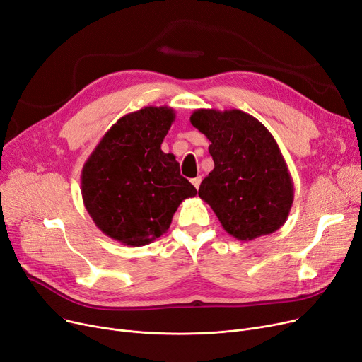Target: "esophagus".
<instances>
[{"instance_id": "obj_1", "label": "esophagus", "mask_w": 362, "mask_h": 362, "mask_svg": "<svg viewBox=\"0 0 362 362\" xmlns=\"http://www.w3.org/2000/svg\"><path fill=\"white\" fill-rule=\"evenodd\" d=\"M200 182H202V177H196V178L192 180V184H193L196 188L200 187Z\"/></svg>"}]
</instances>
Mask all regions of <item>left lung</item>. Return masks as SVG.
I'll list each match as a JSON object with an SVG mask.
<instances>
[{
  "instance_id": "1",
  "label": "left lung",
  "mask_w": 362,
  "mask_h": 362,
  "mask_svg": "<svg viewBox=\"0 0 362 362\" xmlns=\"http://www.w3.org/2000/svg\"><path fill=\"white\" fill-rule=\"evenodd\" d=\"M190 122L211 141L215 166L199 196L222 228L242 242L277 231L290 214L295 188L271 132L237 109H197Z\"/></svg>"
}]
</instances>
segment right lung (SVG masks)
I'll return each mask as SVG.
<instances>
[{"instance_id":"add662e5","label":"right lung","mask_w":362,"mask_h":362,"mask_svg":"<svg viewBox=\"0 0 362 362\" xmlns=\"http://www.w3.org/2000/svg\"><path fill=\"white\" fill-rule=\"evenodd\" d=\"M174 109L147 106L120 117L85 162L81 193L95 226L127 246L165 234L184 199L197 194L180 163L160 146Z\"/></svg>"}]
</instances>
